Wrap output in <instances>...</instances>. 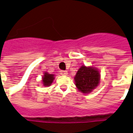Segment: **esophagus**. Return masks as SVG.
<instances>
[{
  "label": "esophagus",
  "instance_id": "obj_1",
  "mask_svg": "<svg viewBox=\"0 0 133 133\" xmlns=\"http://www.w3.org/2000/svg\"><path fill=\"white\" fill-rule=\"evenodd\" d=\"M60 74L61 75H64V76H66L68 75V71L66 70H61Z\"/></svg>",
  "mask_w": 133,
  "mask_h": 133
}]
</instances>
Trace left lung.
I'll use <instances>...</instances> for the list:
<instances>
[{
	"instance_id": "8db88e82",
	"label": "left lung",
	"mask_w": 133,
	"mask_h": 133,
	"mask_svg": "<svg viewBox=\"0 0 133 133\" xmlns=\"http://www.w3.org/2000/svg\"><path fill=\"white\" fill-rule=\"evenodd\" d=\"M100 81V73L94 67L82 66L75 77V85L81 92L90 93L98 86Z\"/></svg>"
}]
</instances>
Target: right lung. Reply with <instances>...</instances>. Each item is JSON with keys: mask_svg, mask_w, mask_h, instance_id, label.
Segmentation results:
<instances>
[{"mask_svg": "<svg viewBox=\"0 0 133 133\" xmlns=\"http://www.w3.org/2000/svg\"><path fill=\"white\" fill-rule=\"evenodd\" d=\"M54 79V75L52 74H49L48 72H45L44 75L43 76L42 82L44 86H50Z\"/></svg>", "mask_w": 133, "mask_h": 133, "instance_id": "obj_1", "label": "right lung"}]
</instances>
